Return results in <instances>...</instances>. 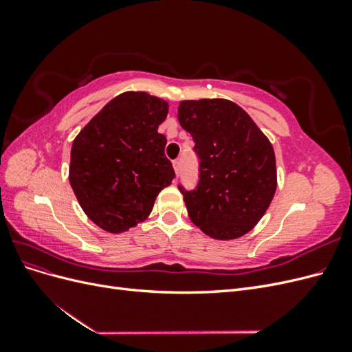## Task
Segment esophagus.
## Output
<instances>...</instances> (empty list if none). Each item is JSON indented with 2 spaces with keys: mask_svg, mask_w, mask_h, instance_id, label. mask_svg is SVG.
Masks as SVG:
<instances>
[{
  "mask_svg": "<svg viewBox=\"0 0 352 352\" xmlns=\"http://www.w3.org/2000/svg\"><path fill=\"white\" fill-rule=\"evenodd\" d=\"M173 167H175L176 175H179V172H180V160H175V162H173Z\"/></svg>",
  "mask_w": 352,
  "mask_h": 352,
  "instance_id": "obj_1",
  "label": "esophagus"
}]
</instances>
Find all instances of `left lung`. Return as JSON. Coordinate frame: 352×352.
I'll use <instances>...</instances> for the list:
<instances>
[{"instance_id": "obj_1", "label": "left lung", "mask_w": 352, "mask_h": 352, "mask_svg": "<svg viewBox=\"0 0 352 352\" xmlns=\"http://www.w3.org/2000/svg\"><path fill=\"white\" fill-rule=\"evenodd\" d=\"M177 119L192 136L198 157L197 186L177 185L190 220L216 239L245 235L274 195L272 144L251 117L228 100L182 101Z\"/></svg>"}]
</instances>
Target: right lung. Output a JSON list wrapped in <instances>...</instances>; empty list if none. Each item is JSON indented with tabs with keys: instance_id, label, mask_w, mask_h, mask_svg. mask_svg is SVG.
I'll return each instance as SVG.
<instances>
[{
	"instance_id": "1",
	"label": "right lung",
	"mask_w": 352,
	"mask_h": 352,
	"mask_svg": "<svg viewBox=\"0 0 352 352\" xmlns=\"http://www.w3.org/2000/svg\"><path fill=\"white\" fill-rule=\"evenodd\" d=\"M167 102L146 92L111 100L73 141L69 180L82 210L101 229L120 233L145 220L175 170L157 129Z\"/></svg>"
}]
</instances>
